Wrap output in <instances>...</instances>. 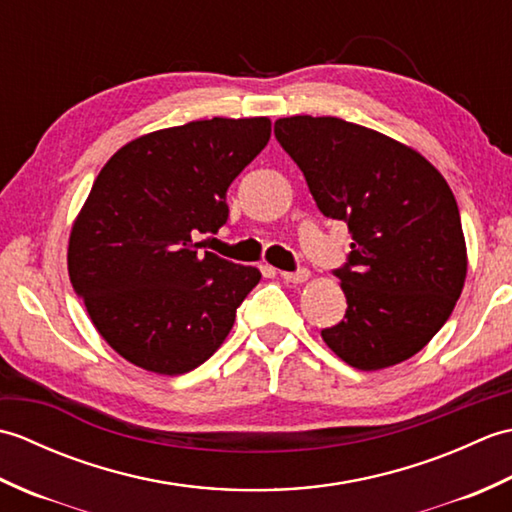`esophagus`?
<instances>
[{
    "mask_svg": "<svg viewBox=\"0 0 512 512\" xmlns=\"http://www.w3.org/2000/svg\"><path fill=\"white\" fill-rule=\"evenodd\" d=\"M281 279L288 281V284H303V281L310 279V270L306 268H299L295 270V273H288V270H281Z\"/></svg>",
    "mask_w": 512,
    "mask_h": 512,
    "instance_id": "obj_1",
    "label": "esophagus"
}]
</instances>
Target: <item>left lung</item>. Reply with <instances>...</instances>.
Returning a JSON list of instances; mask_svg holds the SVG:
<instances>
[{
  "label": "left lung",
  "mask_w": 512,
  "mask_h": 512,
  "mask_svg": "<svg viewBox=\"0 0 512 512\" xmlns=\"http://www.w3.org/2000/svg\"><path fill=\"white\" fill-rule=\"evenodd\" d=\"M275 136L319 211L352 233L347 264L334 270L345 319L321 330L325 345L363 372L407 361L447 323L466 279L447 180L416 149L336 116L279 118Z\"/></svg>",
  "instance_id": "obj_1"
}]
</instances>
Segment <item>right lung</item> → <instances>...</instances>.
Masks as SVG:
<instances>
[{"mask_svg": "<svg viewBox=\"0 0 512 512\" xmlns=\"http://www.w3.org/2000/svg\"><path fill=\"white\" fill-rule=\"evenodd\" d=\"M270 140V118L158 129L96 176L68 242V273L94 328L125 361L187 374L231 332L262 273L193 242L226 224V189Z\"/></svg>", "mask_w": 512, "mask_h": 512, "instance_id": "add662e5", "label": "right lung"}]
</instances>
